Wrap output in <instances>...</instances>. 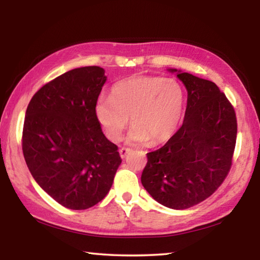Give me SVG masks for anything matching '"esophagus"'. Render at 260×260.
<instances>
[{"label":"esophagus","instance_id":"esophagus-1","mask_svg":"<svg viewBox=\"0 0 260 260\" xmlns=\"http://www.w3.org/2000/svg\"><path fill=\"white\" fill-rule=\"evenodd\" d=\"M129 151H131V149H129V148H125V147L120 148V149H119L120 157H121V158H125V157L127 156V153H128Z\"/></svg>","mask_w":260,"mask_h":260}]
</instances>
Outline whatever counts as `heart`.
Wrapping results in <instances>:
<instances>
[{
  "label": "heart",
  "mask_w": 260,
  "mask_h": 260,
  "mask_svg": "<svg viewBox=\"0 0 260 260\" xmlns=\"http://www.w3.org/2000/svg\"><path fill=\"white\" fill-rule=\"evenodd\" d=\"M184 108V91L173 78L134 76L114 83L111 98L102 96L95 104V117L105 136L120 139L129 122L127 141L152 143L169 141L177 132Z\"/></svg>",
  "instance_id": "heart-1"
}]
</instances>
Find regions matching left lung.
Wrapping results in <instances>:
<instances>
[{"label":"left lung","instance_id":"obj_1","mask_svg":"<svg viewBox=\"0 0 260 260\" xmlns=\"http://www.w3.org/2000/svg\"><path fill=\"white\" fill-rule=\"evenodd\" d=\"M177 76L188 91L183 124L164 146L147 153L141 182L158 203L184 210L212 195L230 173L237 120L214 82L186 72Z\"/></svg>","mask_w":260,"mask_h":260}]
</instances>
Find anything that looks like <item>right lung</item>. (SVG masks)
<instances>
[{"label":"right lung","mask_w":260,"mask_h":260,"mask_svg":"<svg viewBox=\"0 0 260 260\" xmlns=\"http://www.w3.org/2000/svg\"><path fill=\"white\" fill-rule=\"evenodd\" d=\"M105 80L100 67L71 70L41 87L26 110L21 147L29 172L71 210L102 201L121 162L95 117Z\"/></svg>","instance_id":"obj_1"}]
</instances>
